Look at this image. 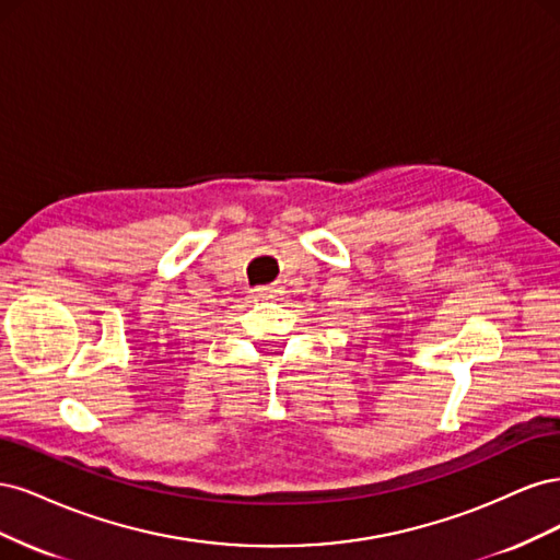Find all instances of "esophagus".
Wrapping results in <instances>:
<instances>
[{"mask_svg":"<svg viewBox=\"0 0 560 560\" xmlns=\"http://www.w3.org/2000/svg\"><path fill=\"white\" fill-rule=\"evenodd\" d=\"M252 294L257 296V299H264V301H268V299H276L278 294H280V287H276V284H266V287H254L252 290Z\"/></svg>","mask_w":560,"mask_h":560,"instance_id":"obj_1","label":"esophagus"}]
</instances>
